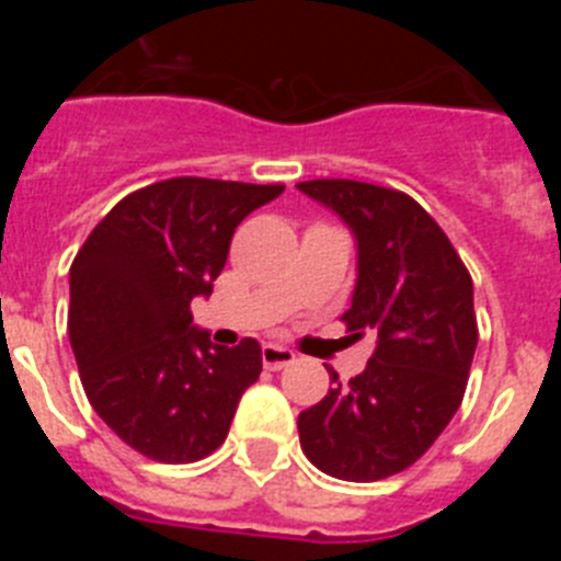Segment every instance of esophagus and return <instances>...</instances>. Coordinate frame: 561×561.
I'll return each mask as SVG.
<instances>
[{"mask_svg":"<svg viewBox=\"0 0 561 561\" xmlns=\"http://www.w3.org/2000/svg\"><path fill=\"white\" fill-rule=\"evenodd\" d=\"M261 359H264V368L280 370L295 362V354H291L289 348H284V345H272L270 342V345H264V348H261Z\"/></svg>","mask_w":561,"mask_h":561,"instance_id":"esophagus-1","label":"esophagus"}]
</instances>
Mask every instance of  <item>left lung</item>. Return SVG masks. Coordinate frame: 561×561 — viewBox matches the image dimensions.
Wrapping results in <instances>:
<instances>
[{
	"mask_svg": "<svg viewBox=\"0 0 561 561\" xmlns=\"http://www.w3.org/2000/svg\"><path fill=\"white\" fill-rule=\"evenodd\" d=\"M297 191L354 232L356 286L342 320L356 336H376L359 376L340 381L329 368L334 388L297 415L300 447L331 478H390L458 413L478 348L472 277L408 193L356 180H311Z\"/></svg>",
	"mask_w": 561,
	"mask_h": 561,
	"instance_id": "left-lung-1",
	"label": "left lung"
}]
</instances>
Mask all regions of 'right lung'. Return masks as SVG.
<instances>
[{
    "label": "right lung",
    "mask_w": 561,
    "mask_h": 561,
    "mask_svg": "<svg viewBox=\"0 0 561 561\" xmlns=\"http://www.w3.org/2000/svg\"><path fill=\"white\" fill-rule=\"evenodd\" d=\"M280 193L202 176L157 182L117 202L78 250L67 331L83 390L146 458L191 463L219 449L261 374V345H213L191 300L210 297L236 227Z\"/></svg>",
    "instance_id": "1"
}]
</instances>
